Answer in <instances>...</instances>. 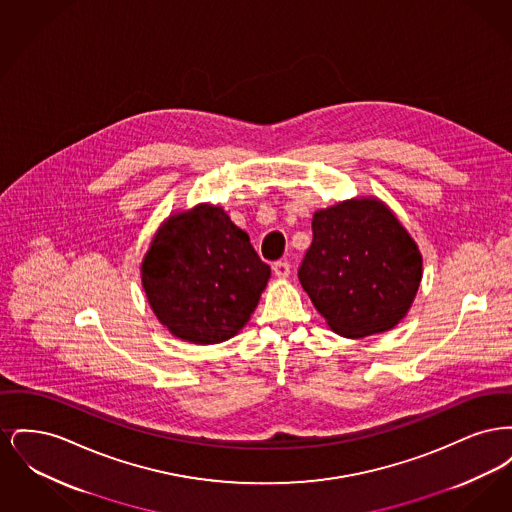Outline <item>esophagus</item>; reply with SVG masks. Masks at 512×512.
<instances>
[{"label": "esophagus", "instance_id": "1", "mask_svg": "<svg viewBox=\"0 0 512 512\" xmlns=\"http://www.w3.org/2000/svg\"><path fill=\"white\" fill-rule=\"evenodd\" d=\"M272 270H274V274H276L278 278H288V276H290V263H288V261H276V263L272 265Z\"/></svg>", "mask_w": 512, "mask_h": 512}]
</instances>
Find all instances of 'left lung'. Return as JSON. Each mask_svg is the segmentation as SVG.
Segmentation results:
<instances>
[{
    "label": "left lung",
    "mask_w": 512,
    "mask_h": 512,
    "mask_svg": "<svg viewBox=\"0 0 512 512\" xmlns=\"http://www.w3.org/2000/svg\"><path fill=\"white\" fill-rule=\"evenodd\" d=\"M299 282L330 330L366 338L395 328L422 280V253L378 197H353L313 215Z\"/></svg>",
    "instance_id": "8db88e82"
}]
</instances>
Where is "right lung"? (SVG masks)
<instances>
[{
  "mask_svg": "<svg viewBox=\"0 0 512 512\" xmlns=\"http://www.w3.org/2000/svg\"><path fill=\"white\" fill-rule=\"evenodd\" d=\"M147 303L174 338L211 345L234 338L267 288L270 267L228 213L211 203L174 213L142 261Z\"/></svg>",
  "mask_w": 512,
  "mask_h": 512,
  "instance_id": "right-lung-1",
  "label": "right lung"
}]
</instances>
